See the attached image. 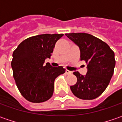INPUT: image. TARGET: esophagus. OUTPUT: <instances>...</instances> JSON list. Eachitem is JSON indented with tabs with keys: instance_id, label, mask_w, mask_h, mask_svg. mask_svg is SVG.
<instances>
[{
	"instance_id": "34e87169",
	"label": "esophagus",
	"mask_w": 122,
	"mask_h": 122,
	"mask_svg": "<svg viewBox=\"0 0 122 122\" xmlns=\"http://www.w3.org/2000/svg\"><path fill=\"white\" fill-rule=\"evenodd\" d=\"M65 73H66V74H67V75H71V74L73 73V72L70 71H69V70H68V69H66V71H65Z\"/></svg>"
}]
</instances>
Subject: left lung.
I'll return each mask as SVG.
<instances>
[{
    "label": "left lung",
    "instance_id": "1",
    "mask_svg": "<svg viewBox=\"0 0 122 122\" xmlns=\"http://www.w3.org/2000/svg\"><path fill=\"white\" fill-rule=\"evenodd\" d=\"M80 49V60L87 64L85 76L78 71L73 74L77 83L70 87L73 94L83 100H92L101 95L108 86L115 65V54L110 47L100 39L84 33L66 34Z\"/></svg>",
    "mask_w": 122,
    "mask_h": 122
}]
</instances>
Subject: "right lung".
I'll list each match as a JSON object with an SVG mask.
<instances>
[{"instance_id": "obj_1", "label": "right lung", "mask_w": 122, "mask_h": 122, "mask_svg": "<svg viewBox=\"0 0 122 122\" xmlns=\"http://www.w3.org/2000/svg\"><path fill=\"white\" fill-rule=\"evenodd\" d=\"M64 34H44L23 41L13 53V76L21 94L32 102H43L52 96L54 81L65 73L63 66L44 65L56 42Z\"/></svg>"}]
</instances>
